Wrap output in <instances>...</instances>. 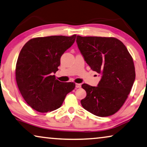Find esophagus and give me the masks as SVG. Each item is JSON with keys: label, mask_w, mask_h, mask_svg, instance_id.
Segmentation results:
<instances>
[{"label": "esophagus", "mask_w": 147, "mask_h": 147, "mask_svg": "<svg viewBox=\"0 0 147 147\" xmlns=\"http://www.w3.org/2000/svg\"><path fill=\"white\" fill-rule=\"evenodd\" d=\"M81 84H79V83H76V87L77 88H81Z\"/></svg>", "instance_id": "obj_1"}]
</instances>
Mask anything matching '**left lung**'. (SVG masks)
<instances>
[{
  "label": "left lung",
  "mask_w": 147,
  "mask_h": 147,
  "mask_svg": "<svg viewBox=\"0 0 147 147\" xmlns=\"http://www.w3.org/2000/svg\"><path fill=\"white\" fill-rule=\"evenodd\" d=\"M76 42L86 63L102 75L97 86L82 84L86 96L81 105L99 117L114 114L128 98L135 80L132 56L124 44L114 37L78 35Z\"/></svg>",
  "instance_id": "1"
}]
</instances>
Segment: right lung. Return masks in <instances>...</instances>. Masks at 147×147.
I'll return each instance as SVG.
<instances>
[{
    "instance_id": "add662e5",
    "label": "right lung",
    "mask_w": 147,
    "mask_h": 147,
    "mask_svg": "<svg viewBox=\"0 0 147 147\" xmlns=\"http://www.w3.org/2000/svg\"><path fill=\"white\" fill-rule=\"evenodd\" d=\"M76 37V34L35 37L20 50L15 68L17 86L25 101L36 111L45 113L59 109L66 95L75 88L74 83H62L53 74Z\"/></svg>"
}]
</instances>
